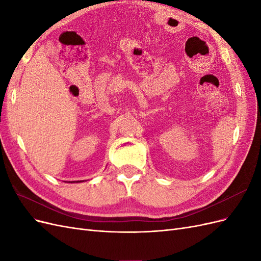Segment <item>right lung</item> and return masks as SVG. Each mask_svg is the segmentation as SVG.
Wrapping results in <instances>:
<instances>
[{
	"label": "right lung",
	"instance_id": "1",
	"mask_svg": "<svg viewBox=\"0 0 261 261\" xmlns=\"http://www.w3.org/2000/svg\"><path fill=\"white\" fill-rule=\"evenodd\" d=\"M78 181H84V180H74V181H68V183H78Z\"/></svg>",
	"mask_w": 261,
	"mask_h": 261
}]
</instances>
